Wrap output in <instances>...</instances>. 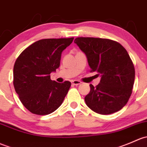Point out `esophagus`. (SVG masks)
Masks as SVG:
<instances>
[{
	"mask_svg": "<svg viewBox=\"0 0 147 147\" xmlns=\"http://www.w3.org/2000/svg\"><path fill=\"white\" fill-rule=\"evenodd\" d=\"M81 83V82L79 81V80H72V84H73V85H79Z\"/></svg>",
	"mask_w": 147,
	"mask_h": 147,
	"instance_id": "34e87169",
	"label": "esophagus"
}]
</instances>
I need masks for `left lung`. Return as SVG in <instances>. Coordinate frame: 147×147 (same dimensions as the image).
Segmentation results:
<instances>
[{
    "label": "left lung",
    "mask_w": 147,
    "mask_h": 147,
    "mask_svg": "<svg viewBox=\"0 0 147 147\" xmlns=\"http://www.w3.org/2000/svg\"><path fill=\"white\" fill-rule=\"evenodd\" d=\"M75 44L86 54L90 72L101 75L100 83L86 96V104L101 115L113 113L127 103L135 82L134 64L126 49L109 38L78 37Z\"/></svg>",
    "instance_id": "left-lung-1"
}]
</instances>
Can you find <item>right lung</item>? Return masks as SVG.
I'll list each match as a JSON object with an SVG mask.
<instances>
[{
	"instance_id": "add662e5",
	"label": "right lung",
	"mask_w": 147,
	"mask_h": 147,
	"mask_svg": "<svg viewBox=\"0 0 147 147\" xmlns=\"http://www.w3.org/2000/svg\"><path fill=\"white\" fill-rule=\"evenodd\" d=\"M74 38H45L24 49L14 65L13 85L24 107L36 115H48L63 103L71 86L51 80L60 66L61 53Z\"/></svg>"
}]
</instances>
